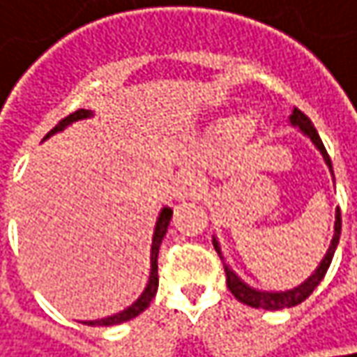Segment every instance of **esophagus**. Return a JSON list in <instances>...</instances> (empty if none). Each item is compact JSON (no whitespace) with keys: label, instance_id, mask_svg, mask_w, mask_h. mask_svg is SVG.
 I'll return each instance as SVG.
<instances>
[{"label":"esophagus","instance_id":"34e87169","mask_svg":"<svg viewBox=\"0 0 357 357\" xmlns=\"http://www.w3.org/2000/svg\"><path fill=\"white\" fill-rule=\"evenodd\" d=\"M202 192H204V183L196 174H183L176 181V194L179 199L198 198Z\"/></svg>","mask_w":357,"mask_h":357}]
</instances>
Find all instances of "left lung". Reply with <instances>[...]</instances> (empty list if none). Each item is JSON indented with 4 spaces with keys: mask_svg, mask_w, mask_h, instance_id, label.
<instances>
[{
    "mask_svg": "<svg viewBox=\"0 0 357 357\" xmlns=\"http://www.w3.org/2000/svg\"><path fill=\"white\" fill-rule=\"evenodd\" d=\"M289 119H291V123H293V125H297V127L303 131L305 135L309 137V139L315 143V147L321 151L325 163H327V167H329V172H331V176H333L331 159H329V155H327L324 143H321V139H319V135H317V131H315L313 123L309 121V116L305 115L303 111H299V109L295 107ZM340 234H342V214H340V208H337V212H335V234H333V241H331V246H329V250H327L325 259L321 261V264L317 266V271H315V273H313V275H311L303 284H299V287H297V289H293V291H284V293H264V291L250 289L248 284L242 283L241 279L234 275V271H230V268L224 264L226 284H228L230 293H232L241 303L250 305V307H257V309H271V311H277V309H287V307H295V305L303 303L305 299L315 291V287L321 283V279L325 277V273H327V268H329V264H331V259H333V252H335V248H337ZM214 246H216V252L222 257L220 246H218V242L216 241H214Z\"/></svg>",
    "mask_w": 357,
    "mask_h": 357,
    "instance_id": "left-lung-1",
    "label": "left lung"
}]
</instances>
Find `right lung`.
Here are the masks:
<instances>
[{"instance_id":"add662e5","label":"right lung","mask_w":357,"mask_h":357,"mask_svg":"<svg viewBox=\"0 0 357 357\" xmlns=\"http://www.w3.org/2000/svg\"><path fill=\"white\" fill-rule=\"evenodd\" d=\"M84 116H91L89 111H84V109H78V111H74L68 116H64L56 127H54L52 131H48L44 139H48L50 135H54L56 131H62L66 125H70L73 121H78V119H84ZM169 220H172V210L169 208H163L161 210V214H159L158 224H155V234H153V244H151V275H149V283H147V289L143 291V295L137 299L135 303L131 305V307H127L125 311H121V313H116L113 317H105V319H96V321H86L89 325H119L123 324V321H129V319H133L137 317L139 313H143L149 303L153 301V297H155V293H158V284H159V275H158V255H159V246H161V241H163V236H165V232H167V226H169Z\"/></svg>"}]
</instances>
